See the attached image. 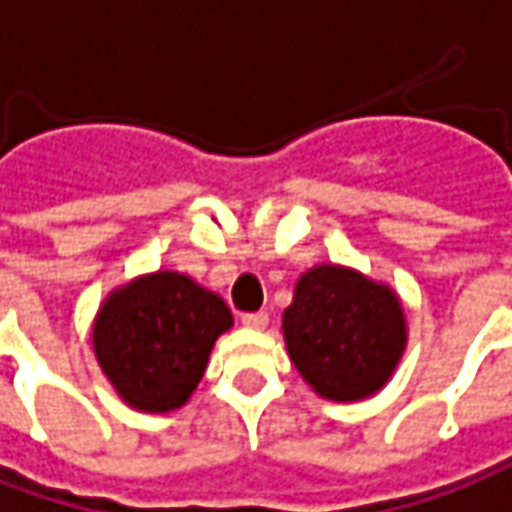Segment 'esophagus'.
<instances>
[{
    "instance_id": "obj_1",
    "label": "esophagus",
    "mask_w": 512,
    "mask_h": 512,
    "mask_svg": "<svg viewBox=\"0 0 512 512\" xmlns=\"http://www.w3.org/2000/svg\"><path fill=\"white\" fill-rule=\"evenodd\" d=\"M240 323L246 328H266L269 326V314L266 311H255V314H243Z\"/></svg>"
}]
</instances>
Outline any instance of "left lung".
<instances>
[{
  "label": "left lung",
  "mask_w": 512,
  "mask_h": 512,
  "mask_svg": "<svg viewBox=\"0 0 512 512\" xmlns=\"http://www.w3.org/2000/svg\"><path fill=\"white\" fill-rule=\"evenodd\" d=\"M283 340L317 397L362 402L379 394L408 348L399 294L343 263H317L294 283Z\"/></svg>",
  "instance_id": "8db88e82"
}]
</instances>
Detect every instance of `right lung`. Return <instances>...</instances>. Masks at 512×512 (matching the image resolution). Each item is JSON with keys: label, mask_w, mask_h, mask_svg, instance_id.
Returning <instances> with one entry per match:
<instances>
[{"label": "right lung", "mask_w": 512, "mask_h": 512, "mask_svg": "<svg viewBox=\"0 0 512 512\" xmlns=\"http://www.w3.org/2000/svg\"><path fill=\"white\" fill-rule=\"evenodd\" d=\"M235 326L221 294L189 274L158 269L115 286L93 317L90 343L118 399L169 414L195 394L218 337Z\"/></svg>", "instance_id": "add662e5"}]
</instances>
